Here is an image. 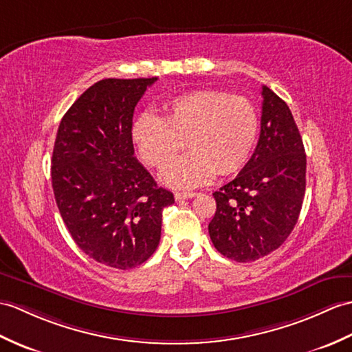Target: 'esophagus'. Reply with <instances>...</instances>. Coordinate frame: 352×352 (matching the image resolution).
Listing matches in <instances>:
<instances>
[{"mask_svg": "<svg viewBox=\"0 0 352 352\" xmlns=\"http://www.w3.org/2000/svg\"><path fill=\"white\" fill-rule=\"evenodd\" d=\"M193 196H196L195 192H175L174 193L175 201H183V199H187V198H193Z\"/></svg>", "mask_w": 352, "mask_h": 352, "instance_id": "1", "label": "esophagus"}]
</instances>
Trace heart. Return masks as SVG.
<instances>
[{
  "label": "heart",
  "instance_id": "heart-1",
  "mask_svg": "<svg viewBox=\"0 0 352 352\" xmlns=\"http://www.w3.org/2000/svg\"><path fill=\"white\" fill-rule=\"evenodd\" d=\"M261 129L258 108L244 96L198 89L174 97L165 116H139L132 141L145 165L162 169L182 148L190 153L163 169L160 182L173 189H193L216 175H231L248 165Z\"/></svg>",
  "mask_w": 352,
  "mask_h": 352
}]
</instances>
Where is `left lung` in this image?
<instances>
[{
    "label": "left lung",
    "instance_id": "obj_1",
    "mask_svg": "<svg viewBox=\"0 0 352 352\" xmlns=\"http://www.w3.org/2000/svg\"><path fill=\"white\" fill-rule=\"evenodd\" d=\"M261 133L248 165L213 193L210 239L223 256L250 263L280 248L296 226L306 190V153L292 113L263 85Z\"/></svg>",
    "mask_w": 352,
    "mask_h": 352
}]
</instances>
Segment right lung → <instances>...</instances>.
Returning a JSON list of instances; mask_svg holds the SVG:
<instances>
[{"instance_id":"right-lung-1","label":"right lung","mask_w":352,"mask_h":352,"mask_svg":"<svg viewBox=\"0 0 352 352\" xmlns=\"http://www.w3.org/2000/svg\"><path fill=\"white\" fill-rule=\"evenodd\" d=\"M157 78L102 79L64 113L52 153L56 206L78 248L118 270L157 249L174 195L133 156L135 106Z\"/></svg>"}]
</instances>
